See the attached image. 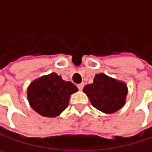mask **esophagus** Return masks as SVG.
I'll return each mask as SVG.
<instances>
[{"mask_svg":"<svg viewBox=\"0 0 152 152\" xmlns=\"http://www.w3.org/2000/svg\"><path fill=\"white\" fill-rule=\"evenodd\" d=\"M84 83H81V84H79L78 85V88H79V91H82L83 90V88H84Z\"/></svg>","mask_w":152,"mask_h":152,"instance_id":"1","label":"esophagus"}]
</instances>
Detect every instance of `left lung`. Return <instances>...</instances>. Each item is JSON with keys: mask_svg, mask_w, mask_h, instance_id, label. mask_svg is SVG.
Here are the masks:
<instances>
[{"mask_svg": "<svg viewBox=\"0 0 152 152\" xmlns=\"http://www.w3.org/2000/svg\"><path fill=\"white\" fill-rule=\"evenodd\" d=\"M83 91L94 107L104 113L111 114L125 105L128 87L124 81L101 73L96 74L93 83L85 85Z\"/></svg>", "mask_w": 152, "mask_h": 152, "instance_id": "1", "label": "left lung"}]
</instances>
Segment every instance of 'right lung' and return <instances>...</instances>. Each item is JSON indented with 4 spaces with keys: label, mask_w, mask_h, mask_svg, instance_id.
Listing matches in <instances>:
<instances>
[{
    "label": "right lung",
    "mask_w": 152,
    "mask_h": 152,
    "mask_svg": "<svg viewBox=\"0 0 152 152\" xmlns=\"http://www.w3.org/2000/svg\"><path fill=\"white\" fill-rule=\"evenodd\" d=\"M78 91L72 82L51 73L33 80L27 89V96L30 107L37 113L55 118L67 107L71 95Z\"/></svg>",
    "instance_id": "right-lung-1"
}]
</instances>
